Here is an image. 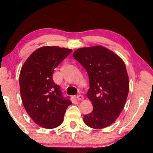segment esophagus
<instances>
[{"instance_id":"34e87169","label":"esophagus","mask_w":153,"mask_h":153,"mask_svg":"<svg viewBox=\"0 0 153 153\" xmlns=\"http://www.w3.org/2000/svg\"><path fill=\"white\" fill-rule=\"evenodd\" d=\"M76 98H77V100H84V97H83L82 95L79 94V95L77 96Z\"/></svg>"}]
</instances>
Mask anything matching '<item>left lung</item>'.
<instances>
[{
  "label": "left lung",
  "instance_id": "left-lung-1",
  "mask_svg": "<svg viewBox=\"0 0 153 153\" xmlns=\"http://www.w3.org/2000/svg\"><path fill=\"white\" fill-rule=\"evenodd\" d=\"M73 56L89 77L87 97L93 111L84 116V123L94 129L107 128L120 116L128 95L129 77L124 61L100 45L77 49Z\"/></svg>",
  "mask_w": 153,
  "mask_h": 153
}]
</instances>
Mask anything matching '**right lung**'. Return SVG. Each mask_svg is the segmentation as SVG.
<instances>
[{
	"label": "right lung",
	"instance_id": "add662e5",
	"mask_svg": "<svg viewBox=\"0 0 153 153\" xmlns=\"http://www.w3.org/2000/svg\"><path fill=\"white\" fill-rule=\"evenodd\" d=\"M71 49L42 46L33 51L22 67L19 74L20 94L28 115L38 126L53 129L63 123L65 113L71 105L62 96L53 74Z\"/></svg>",
	"mask_w": 153,
	"mask_h": 153
}]
</instances>
